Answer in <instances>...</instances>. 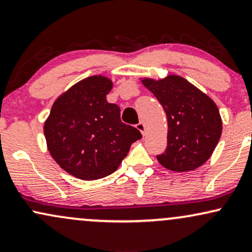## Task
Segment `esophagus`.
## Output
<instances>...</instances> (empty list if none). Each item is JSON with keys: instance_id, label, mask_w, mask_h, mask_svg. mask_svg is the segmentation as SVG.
I'll use <instances>...</instances> for the list:
<instances>
[{"instance_id": "obj_1", "label": "esophagus", "mask_w": 252, "mask_h": 252, "mask_svg": "<svg viewBox=\"0 0 252 252\" xmlns=\"http://www.w3.org/2000/svg\"><path fill=\"white\" fill-rule=\"evenodd\" d=\"M136 128L142 132V135H146V126H144L143 122H138L137 124H136Z\"/></svg>"}]
</instances>
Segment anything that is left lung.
<instances>
[{
	"label": "left lung",
	"mask_w": 252,
	"mask_h": 252,
	"mask_svg": "<svg viewBox=\"0 0 252 252\" xmlns=\"http://www.w3.org/2000/svg\"><path fill=\"white\" fill-rule=\"evenodd\" d=\"M154 94L168 121L167 148L156 156L164 168L189 172L204 164L220 138L222 124L216 103L186 79L168 76L142 80Z\"/></svg>",
	"instance_id": "left-lung-1"
}]
</instances>
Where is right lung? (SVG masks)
Instances as JSON below:
<instances>
[{
  "label": "right lung",
  "mask_w": 252,
  "mask_h": 252,
  "mask_svg": "<svg viewBox=\"0 0 252 252\" xmlns=\"http://www.w3.org/2000/svg\"><path fill=\"white\" fill-rule=\"evenodd\" d=\"M112 82L103 76L80 80L54 102L43 126L56 162L82 180L105 178L118 168L130 146L142 137L121 121V109L108 103Z\"/></svg>",
  "instance_id": "1"
}]
</instances>
